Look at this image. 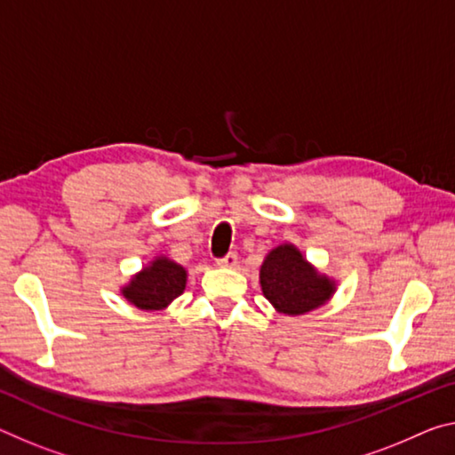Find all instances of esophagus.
Here are the masks:
<instances>
[{"mask_svg":"<svg viewBox=\"0 0 455 455\" xmlns=\"http://www.w3.org/2000/svg\"><path fill=\"white\" fill-rule=\"evenodd\" d=\"M236 263H239V257H236V253H228V255H225L222 259H219V261H216V265H219V267H228V269L236 267Z\"/></svg>","mask_w":455,"mask_h":455,"instance_id":"obj_1","label":"esophagus"}]
</instances>
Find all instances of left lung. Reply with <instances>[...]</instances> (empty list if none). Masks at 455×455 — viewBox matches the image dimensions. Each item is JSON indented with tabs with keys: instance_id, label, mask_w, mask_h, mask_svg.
I'll return each instance as SVG.
<instances>
[{
	"instance_id": "8db88e82",
	"label": "left lung",
	"mask_w": 455,
	"mask_h": 455,
	"mask_svg": "<svg viewBox=\"0 0 455 455\" xmlns=\"http://www.w3.org/2000/svg\"><path fill=\"white\" fill-rule=\"evenodd\" d=\"M259 283L269 304L285 315H304L326 306L338 285L291 243L277 244L265 255Z\"/></svg>"
}]
</instances>
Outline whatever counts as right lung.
<instances>
[{
	"label": "right lung",
	"instance_id": "add662e5",
	"mask_svg": "<svg viewBox=\"0 0 455 455\" xmlns=\"http://www.w3.org/2000/svg\"><path fill=\"white\" fill-rule=\"evenodd\" d=\"M188 271L170 257L157 255L121 287V295L143 312H160L186 290Z\"/></svg>",
	"mask_w": 455,
	"mask_h": 455
}]
</instances>
